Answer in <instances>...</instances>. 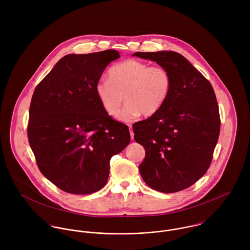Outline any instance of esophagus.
<instances>
[{
	"label": "esophagus",
	"mask_w": 250,
	"mask_h": 250,
	"mask_svg": "<svg viewBox=\"0 0 250 250\" xmlns=\"http://www.w3.org/2000/svg\"><path fill=\"white\" fill-rule=\"evenodd\" d=\"M129 129H130V135H131V139H132V140H134V132H133V130H132V126H130V125H129Z\"/></svg>",
	"instance_id": "34e87169"
}]
</instances>
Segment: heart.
I'll use <instances>...</instances> for the list:
<instances>
[{
	"label": "heart",
	"mask_w": 250,
	"mask_h": 250,
	"mask_svg": "<svg viewBox=\"0 0 250 250\" xmlns=\"http://www.w3.org/2000/svg\"><path fill=\"white\" fill-rule=\"evenodd\" d=\"M108 78L97 82L96 96L108 115L118 114L123 122H132L142 114L151 116L161 110L171 90V76L162 66H150L137 60H128L108 69Z\"/></svg>",
	"instance_id": "1"
}]
</instances>
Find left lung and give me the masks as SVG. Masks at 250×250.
Returning <instances> with one entry per match:
<instances>
[{
	"instance_id": "left-lung-1",
	"label": "left lung",
	"mask_w": 250,
	"mask_h": 250,
	"mask_svg": "<svg viewBox=\"0 0 250 250\" xmlns=\"http://www.w3.org/2000/svg\"><path fill=\"white\" fill-rule=\"evenodd\" d=\"M171 76L169 96L159 112L133 125L145 149L139 169L153 189L172 193L193 185L208 170L220 129L213 86L185 57L173 51L138 52Z\"/></svg>"
}]
</instances>
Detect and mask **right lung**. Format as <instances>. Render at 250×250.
Wrapping results in <instances>:
<instances>
[{
    "instance_id": "add662e5",
    "label": "right lung",
    "mask_w": 250,
    "mask_h": 250,
    "mask_svg": "<svg viewBox=\"0 0 250 250\" xmlns=\"http://www.w3.org/2000/svg\"><path fill=\"white\" fill-rule=\"evenodd\" d=\"M115 50L61 59L32 98L28 138L40 172L62 190L89 194L107 182L109 161L131 141L101 106L95 85Z\"/></svg>"
}]
</instances>
